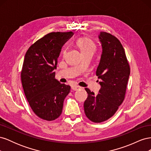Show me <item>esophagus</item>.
Wrapping results in <instances>:
<instances>
[{"label":"esophagus","instance_id":"34e87169","mask_svg":"<svg viewBox=\"0 0 151 151\" xmlns=\"http://www.w3.org/2000/svg\"><path fill=\"white\" fill-rule=\"evenodd\" d=\"M81 88V87L78 86H76V85H73L72 86V89H73L74 91H78Z\"/></svg>","mask_w":151,"mask_h":151}]
</instances>
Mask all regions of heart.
I'll return each instance as SVG.
<instances>
[{"label": "heart", "instance_id": "obj_1", "mask_svg": "<svg viewBox=\"0 0 151 151\" xmlns=\"http://www.w3.org/2000/svg\"><path fill=\"white\" fill-rule=\"evenodd\" d=\"M76 44L81 50L82 55L93 54L96 46L92 40L88 37H81L77 40Z\"/></svg>", "mask_w": 151, "mask_h": 151}]
</instances>
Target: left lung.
<instances>
[{
  "label": "left lung",
  "mask_w": 151,
  "mask_h": 151,
  "mask_svg": "<svg viewBox=\"0 0 151 151\" xmlns=\"http://www.w3.org/2000/svg\"><path fill=\"white\" fill-rule=\"evenodd\" d=\"M103 53L96 70L101 88L97 95L85 88L88 94L84 104L86 116L94 123L112 117L125 97L130 68L125 50L116 37L101 31L99 35Z\"/></svg>",
  "instance_id": "obj_1"
}]
</instances>
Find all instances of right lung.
Segmentation results:
<instances>
[{
	"label": "right lung",
	"instance_id": "right-lung-1",
	"mask_svg": "<svg viewBox=\"0 0 151 151\" xmlns=\"http://www.w3.org/2000/svg\"><path fill=\"white\" fill-rule=\"evenodd\" d=\"M70 32H52L32 44L25 54L21 79L26 98L35 115L47 121L60 116L70 86L60 84L53 70Z\"/></svg>",
	"mask_w": 151,
	"mask_h": 151
}]
</instances>
